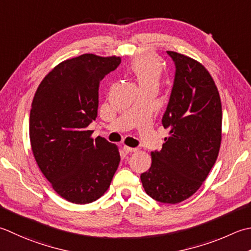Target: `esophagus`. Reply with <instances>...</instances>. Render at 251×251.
Listing matches in <instances>:
<instances>
[{
    "instance_id": "34e87169",
    "label": "esophagus",
    "mask_w": 251,
    "mask_h": 251,
    "mask_svg": "<svg viewBox=\"0 0 251 251\" xmlns=\"http://www.w3.org/2000/svg\"><path fill=\"white\" fill-rule=\"evenodd\" d=\"M123 150H124L126 153H130V152H136L138 149H137V148H130V147L124 146V147H123Z\"/></svg>"
}]
</instances>
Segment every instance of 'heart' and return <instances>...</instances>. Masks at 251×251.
Masks as SVG:
<instances>
[{
    "label": "heart",
    "mask_w": 251,
    "mask_h": 251,
    "mask_svg": "<svg viewBox=\"0 0 251 251\" xmlns=\"http://www.w3.org/2000/svg\"><path fill=\"white\" fill-rule=\"evenodd\" d=\"M129 73L138 83L140 90L149 88L158 89L163 73V65L155 55L147 54L136 57L131 62Z\"/></svg>",
    "instance_id": "b5f03b06"
}]
</instances>
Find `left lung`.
Wrapping results in <instances>:
<instances>
[{
  "mask_svg": "<svg viewBox=\"0 0 251 251\" xmlns=\"http://www.w3.org/2000/svg\"><path fill=\"white\" fill-rule=\"evenodd\" d=\"M168 54L176 67L162 119L170 136L160 151L151 152V166L140 179L152 199L175 204L200 188L218 159L222 104L213 78L202 64L174 51Z\"/></svg>",
  "mask_w": 251,
  "mask_h": 251,
  "instance_id": "8db88e82",
  "label": "left lung"
}]
</instances>
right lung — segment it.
<instances>
[{
	"instance_id": "obj_1",
	"label": "right lung",
	"mask_w": 251,
	"mask_h": 251,
	"mask_svg": "<svg viewBox=\"0 0 251 251\" xmlns=\"http://www.w3.org/2000/svg\"><path fill=\"white\" fill-rule=\"evenodd\" d=\"M121 57L82 54L58 64L34 93L29 137L39 169L56 194L77 204L104 195L119 168L117 146L87 130L98 115L99 85Z\"/></svg>"
}]
</instances>
